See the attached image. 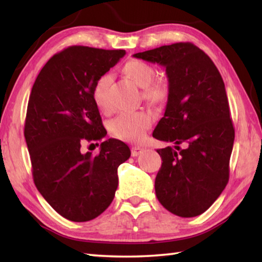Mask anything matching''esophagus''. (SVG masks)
<instances>
[{
	"mask_svg": "<svg viewBox=\"0 0 262 262\" xmlns=\"http://www.w3.org/2000/svg\"><path fill=\"white\" fill-rule=\"evenodd\" d=\"M143 151V148H141V147H133L132 148V156L133 157H136V156H139V155Z\"/></svg>",
	"mask_w": 262,
	"mask_h": 262,
	"instance_id": "esophagus-1",
	"label": "esophagus"
}]
</instances>
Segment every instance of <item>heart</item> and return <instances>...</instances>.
Here are the masks:
<instances>
[{"instance_id":"b5f03b06","label":"heart","mask_w":262,"mask_h":262,"mask_svg":"<svg viewBox=\"0 0 262 262\" xmlns=\"http://www.w3.org/2000/svg\"><path fill=\"white\" fill-rule=\"evenodd\" d=\"M121 73L135 86L142 89V97L149 105L162 107L171 97L170 82L164 77L156 76V70L147 62L133 59L122 66ZM112 77L104 75L95 83L92 96L101 112H110L108 92ZM152 123L151 114L145 111L120 114L111 122V133L115 137L126 142H140Z\"/></svg>"}]
</instances>
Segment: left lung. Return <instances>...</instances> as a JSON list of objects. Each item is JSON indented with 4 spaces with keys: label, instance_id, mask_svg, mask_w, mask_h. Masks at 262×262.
Segmentation results:
<instances>
[{
    "label": "left lung",
    "instance_id": "1",
    "mask_svg": "<svg viewBox=\"0 0 262 262\" xmlns=\"http://www.w3.org/2000/svg\"><path fill=\"white\" fill-rule=\"evenodd\" d=\"M133 56L163 66L171 85L165 113L152 133L174 144L157 150L163 161L155 180L158 201L177 216L201 215L229 181L234 128L223 79L210 57L190 42Z\"/></svg>",
    "mask_w": 262,
    "mask_h": 262
}]
</instances>
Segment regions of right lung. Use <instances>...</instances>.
<instances>
[{"mask_svg":"<svg viewBox=\"0 0 262 262\" xmlns=\"http://www.w3.org/2000/svg\"><path fill=\"white\" fill-rule=\"evenodd\" d=\"M125 54L70 46L47 61L32 86L24 136L33 181L69 221H91L107 209L118 188V167L130 156L128 145L115 139L101 142L97 156L81 152L84 143L106 135L92 96L95 83Z\"/></svg>","mask_w":262,"mask_h":262,"instance_id":"obj_1","label":"right lung"}]
</instances>
